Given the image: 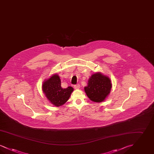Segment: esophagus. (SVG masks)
<instances>
[{
    "mask_svg": "<svg viewBox=\"0 0 154 154\" xmlns=\"http://www.w3.org/2000/svg\"><path fill=\"white\" fill-rule=\"evenodd\" d=\"M74 88L75 89H79L80 88V85L79 84H77V85H74Z\"/></svg>",
    "mask_w": 154,
    "mask_h": 154,
    "instance_id": "34e87169",
    "label": "esophagus"
}]
</instances>
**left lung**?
Returning a JSON list of instances; mask_svg holds the SVG:
<instances>
[{
    "mask_svg": "<svg viewBox=\"0 0 154 154\" xmlns=\"http://www.w3.org/2000/svg\"><path fill=\"white\" fill-rule=\"evenodd\" d=\"M111 87L110 78L100 72H97L90 77L87 86L84 87V91L91 100L100 103L103 102L109 95Z\"/></svg>",
    "mask_w": 154,
    "mask_h": 154,
    "instance_id": "1",
    "label": "left lung"
}]
</instances>
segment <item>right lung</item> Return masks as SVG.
<instances>
[{"label": "right lung", "mask_w": 154, "mask_h": 154, "mask_svg": "<svg viewBox=\"0 0 154 154\" xmlns=\"http://www.w3.org/2000/svg\"><path fill=\"white\" fill-rule=\"evenodd\" d=\"M42 90L47 99L54 106L59 107L63 105L73 92L72 87H61V81L58 74H54L51 77L44 81Z\"/></svg>", "instance_id": "obj_1"}]
</instances>
